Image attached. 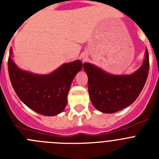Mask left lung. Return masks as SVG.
I'll return each instance as SVG.
<instances>
[{"label": "left lung", "mask_w": 159, "mask_h": 159, "mask_svg": "<svg viewBox=\"0 0 159 159\" xmlns=\"http://www.w3.org/2000/svg\"><path fill=\"white\" fill-rule=\"evenodd\" d=\"M84 69L93 106L103 113H115L133 103L142 92L149 72L148 51L141 67L131 75H112L89 63H84Z\"/></svg>", "instance_id": "left-lung-1"}]
</instances>
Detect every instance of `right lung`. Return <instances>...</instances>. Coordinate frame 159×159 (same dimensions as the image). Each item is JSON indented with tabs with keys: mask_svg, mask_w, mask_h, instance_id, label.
Wrapping results in <instances>:
<instances>
[{
	"mask_svg": "<svg viewBox=\"0 0 159 159\" xmlns=\"http://www.w3.org/2000/svg\"><path fill=\"white\" fill-rule=\"evenodd\" d=\"M12 57V48L10 49ZM8 57V69L11 84L20 99L37 113L57 116L64 110L71 82L82 69L83 63L75 60L63 64L48 75L23 71Z\"/></svg>",
	"mask_w": 159,
	"mask_h": 159,
	"instance_id": "1",
	"label": "right lung"
}]
</instances>
